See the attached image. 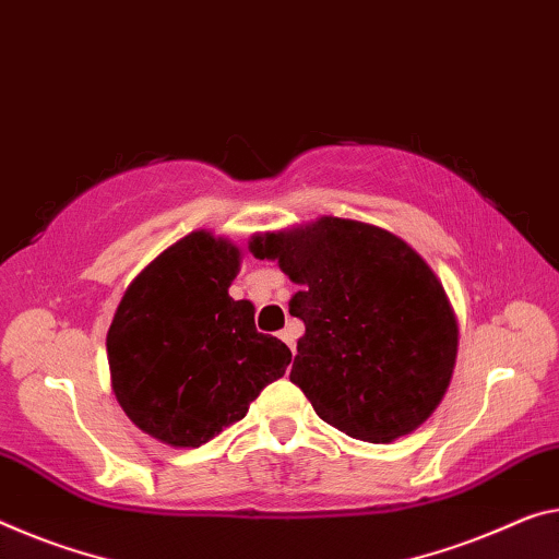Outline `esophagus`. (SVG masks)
<instances>
[{
  "mask_svg": "<svg viewBox=\"0 0 559 559\" xmlns=\"http://www.w3.org/2000/svg\"><path fill=\"white\" fill-rule=\"evenodd\" d=\"M280 340L285 342V345H287L292 352H295V345H297V330L289 324V328H285V330L280 332Z\"/></svg>",
  "mask_w": 559,
  "mask_h": 559,
  "instance_id": "esophagus-1",
  "label": "esophagus"
}]
</instances>
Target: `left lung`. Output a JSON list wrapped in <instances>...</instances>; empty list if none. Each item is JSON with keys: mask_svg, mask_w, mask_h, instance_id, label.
<instances>
[{"mask_svg": "<svg viewBox=\"0 0 559 559\" xmlns=\"http://www.w3.org/2000/svg\"><path fill=\"white\" fill-rule=\"evenodd\" d=\"M299 285L289 314L305 322L289 380L317 415L355 440L392 442L440 405L457 359V317L442 282L392 231L355 219L254 235Z\"/></svg>", "mask_w": 559, "mask_h": 559, "instance_id": "1", "label": "left lung"}]
</instances>
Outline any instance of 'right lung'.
<instances>
[{
  "label": "right lung",
  "instance_id": "1",
  "mask_svg": "<svg viewBox=\"0 0 559 559\" xmlns=\"http://www.w3.org/2000/svg\"><path fill=\"white\" fill-rule=\"evenodd\" d=\"M239 250L192 231L136 274L107 332L111 390L124 415L171 448H200L239 423L292 359L231 299Z\"/></svg>",
  "mask_w": 559,
  "mask_h": 559
}]
</instances>
